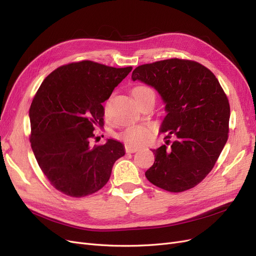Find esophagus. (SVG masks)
Segmentation results:
<instances>
[{
    "instance_id": "1",
    "label": "esophagus",
    "mask_w": 256,
    "mask_h": 256,
    "mask_svg": "<svg viewBox=\"0 0 256 256\" xmlns=\"http://www.w3.org/2000/svg\"><path fill=\"white\" fill-rule=\"evenodd\" d=\"M125 150L126 152H130V154H134L136 152H138V147H134V146H131L129 144H125Z\"/></svg>"
}]
</instances>
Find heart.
I'll return each instance as SVG.
<instances>
[{
  "instance_id": "b5f03b06",
  "label": "heart",
  "mask_w": 256,
  "mask_h": 256,
  "mask_svg": "<svg viewBox=\"0 0 256 256\" xmlns=\"http://www.w3.org/2000/svg\"><path fill=\"white\" fill-rule=\"evenodd\" d=\"M134 97H141L146 95H154V92L147 85H138L136 86L132 90ZM108 110V106H104V112ZM152 134V129L144 126H131L127 128L124 132L120 134V138L125 141L127 144L131 146H140L150 141Z\"/></svg>"
}]
</instances>
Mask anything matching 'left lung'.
Here are the masks:
<instances>
[{"label":"left lung","mask_w":256,"mask_h":256,"mask_svg":"<svg viewBox=\"0 0 256 256\" xmlns=\"http://www.w3.org/2000/svg\"><path fill=\"white\" fill-rule=\"evenodd\" d=\"M134 81L161 95L166 116L160 132L166 144L152 150L154 164L145 172L152 184L168 192L196 187L214 166L228 138L230 104L216 76L190 60L168 58L136 67Z\"/></svg>","instance_id":"obj_1"}]
</instances>
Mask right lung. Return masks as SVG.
<instances>
[{
	"label": "right lung",
	"mask_w": 256,
	"mask_h": 256,
	"mask_svg": "<svg viewBox=\"0 0 256 256\" xmlns=\"http://www.w3.org/2000/svg\"><path fill=\"white\" fill-rule=\"evenodd\" d=\"M131 70L76 62L56 68L38 88L28 113L30 142L38 166L60 192L72 198L97 192L125 154L118 141L92 146L90 140L104 125L102 102Z\"/></svg>",
	"instance_id": "1"
}]
</instances>
